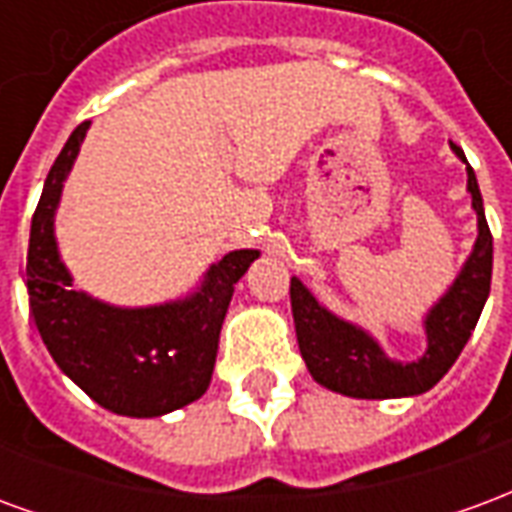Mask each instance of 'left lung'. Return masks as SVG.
Here are the masks:
<instances>
[{
    "mask_svg": "<svg viewBox=\"0 0 512 512\" xmlns=\"http://www.w3.org/2000/svg\"><path fill=\"white\" fill-rule=\"evenodd\" d=\"M450 147L466 164V191L472 194V211L477 213V238L458 277L422 318L428 340L422 356L411 362L386 356L381 343L367 329L326 310L299 277L290 279V307L301 359L307 362L310 376L332 392L359 400L422 395L447 376L480 321L491 290L494 238L485 222L474 169L469 167L461 147L455 142H450Z\"/></svg>",
    "mask_w": 512,
    "mask_h": 512,
    "instance_id": "8db88e82",
    "label": "left lung"
}]
</instances>
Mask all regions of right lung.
Masks as SVG:
<instances>
[{"label":"right lung","instance_id":"obj_1","mask_svg":"<svg viewBox=\"0 0 512 512\" xmlns=\"http://www.w3.org/2000/svg\"><path fill=\"white\" fill-rule=\"evenodd\" d=\"M87 128L90 123H82L68 136L32 216L29 310L51 359L98 406L123 417H164L205 395L235 282L260 252H227L211 263L191 293L164 304L117 307L73 288L54 219Z\"/></svg>","mask_w":512,"mask_h":512}]
</instances>
